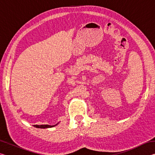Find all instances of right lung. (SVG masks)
<instances>
[{
	"label": "right lung",
	"instance_id": "right-lung-1",
	"mask_svg": "<svg viewBox=\"0 0 155 155\" xmlns=\"http://www.w3.org/2000/svg\"><path fill=\"white\" fill-rule=\"evenodd\" d=\"M57 124L55 125H52V126H51V125H48V124H44V125H33L34 127H36V128H51V127H54V126H56Z\"/></svg>",
	"mask_w": 155,
	"mask_h": 155
}]
</instances>
